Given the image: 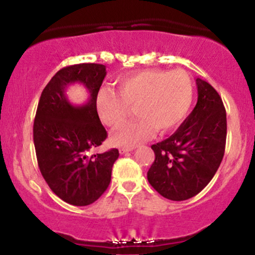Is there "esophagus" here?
Returning <instances> with one entry per match:
<instances>
[{
	"label": "esophagus",
	"instance_id": "34e87169",
	"mask_svg": "<svg viewBox=\"0 0 255 255\" xmlns=\"http://www.w3.org/2000/svg\"><path fill=\"white\" fill-rule=\"evenodd\" d=\"M133 148L134 147H120V153L121 154H124V153H126V152H129V151H133Z\"/></svg>",
	"mask_w": 255,
	"mask_h": 255
}]
</instances>
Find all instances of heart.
Wrapping results in <instances>:
<instances>
[{"instance_id": "1", "label": "heart", "mask_w": 255, "mask_h": 255, "mask_svg": "<svg viewBox=\"0 0 255 255\" xmlns=\"http://www.w3.org/2000/svg\"><path fill=\"white\" fill-rule=\"evenodd\" d=\"M118 92L102 90L97 97L99 119L110 128H118L130 115L137 118L111 135L116 146H133L158 133L177 127L191 109L193 83L183 69H144L118 80Z\"/></svg>"}]
</instances>
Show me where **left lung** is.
Masks as SVG:
<instances>
[{"mask_svg":"<svg viewBox=\"0 0 255 255\" xmlns=\"http://www.w3.org/2000/svg\"><path fill=\"white\" fill-rule=\"evenodd\" d=\"M198 102L178 129L152 145L154 162L147 180L162 197L182 201L200 193L224 156L227 113L218 92L197 78Z\"/></svg>","mask_w":255,"mask_h":255,"instance_id":"left-lung-1","label":"left lung"}]
</instances>
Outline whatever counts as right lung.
Returning <instances> with one entry per match:
<instances>
[{
    "mask_svg": "<svg viewBox=\"0 0 255 255\" xmlns=\"http://www.w3.org/2000/svg\"><path fill=\"white\" fill-rule=\"evenodd\" d=\"M104 64L79 63L60 69L44 87L33 122V142L44 180L58 198L74 206L95 203L107 191L118 148L87 154L107 139L97 113ZM83 83L90 92L84 106L65 97L67 86Z\"/></svg>",
    "mask_w": 255,
    "mask_h": 255,
    "instance_id": "right-lung-1",
    "label": "right lung"
}]
</instances>
